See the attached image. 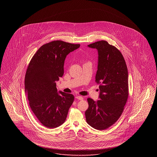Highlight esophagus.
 <instances>
[{"label":"esophagus","mask_w":157,"mask_h":157,"mask_svg":"<svg viewBox=\"0 0 157 157\" xmlns=\"http://www.w3.org/2000/svg\"><path fill=\"white\" fill-rule=\"evenodd\" d=\"M76 98L77 99H78V100H82V99H83V97H81V96H76Z\"/></svg>","instance_id":"esophagus-1"}]
</instances>
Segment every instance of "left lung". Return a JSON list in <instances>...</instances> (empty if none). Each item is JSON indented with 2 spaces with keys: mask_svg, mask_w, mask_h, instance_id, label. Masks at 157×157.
Returning a JSON list of instances; mask_svg holds the SVG:
<instances>
[{
  "mask_svg": "<svg viewBox=\"0 0 157 157\" xmlns=\"http://www.w3.org/2000/svg\"><path fill=\"white\" fill-rule=\"evenodd\" d=\"M98 51L95 82L99 84V99H87L89 107L85 111L87 123L98 130L112 126L120 118L129 95L128 73L122 54L106 40L88 45Z\"/></svg>",
  "mask_w": 157,
  "mask_h": 157,
  "instance_id": "left-lung-1",
  "label": "left lung"
}]
</instances>
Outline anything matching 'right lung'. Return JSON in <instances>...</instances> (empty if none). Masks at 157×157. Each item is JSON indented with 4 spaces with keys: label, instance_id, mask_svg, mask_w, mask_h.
Here are the masks:
<instances>
[{
    "label": "right lung",
    "instance_id": "obj_1",
    "mask_svg": "<svg viewBox=\"0 0 157 157\" xmlns=\"http://www.w3.org/2000/svg\"><path fill=\"white\" fill-rule=\"evenodd\" d=\"M62 40L42 45L30 60L25 78V92L30 108L45 127L54 128L65 121L74 96L57 92L56 81L64 73L67 55L79 48Z\"/></svg>",
    "mask_w": 157,
    "mask_h": 157
}]
</instances>
